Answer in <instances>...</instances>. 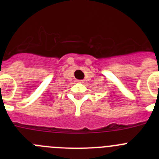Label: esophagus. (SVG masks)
Listing matches in <instances>:
<instances>
[{
	"label": "esophagus",
	"mask_w": 159,
	"mask_h": 159,
	"mask_svg": "<svg viewBox=\"0 0 159 159\" xmlns=\"http://www.w3.org/2000/svg\"><path fill=\"white\" fill-rule=\"evenodd\" d=\"M76 82H78V83H84V80H76Z\"/></svg>",
	"instance_id": "1"
}]
</instances>
